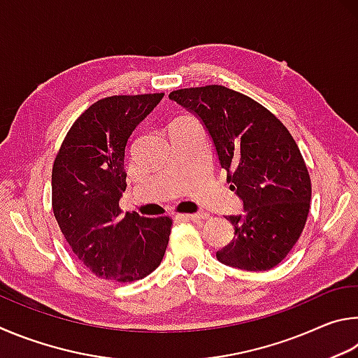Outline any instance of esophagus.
<instances>
[{"instance_id": "1", "label": "esophagus", "mask_w": 358, "mask_h": 358, "mask_svg": "<svg viewBox=\"0 0 358 358\" xmlns=\"http://www.w3.org/2000/svg\"><path fill=\"white\" fill-rule=\"evenodd\" d=\"M178 217L182 220H206V218H209V214L201 212V214H179Z\"/></svg>"}]
</instances>
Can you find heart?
Masks as SVG:
<instances>
[{
	"mask_svg": "<svg viewBox=\"0 0 358 358\" xmlns=\"http://www.w3.org/2000/svg\"><path fill=\"white\" fill-rule=\"evenodd\" d=\"M190 119H193L192 116H187V115H184V116H179L178 119H174L173 122H184V121H190Z\"/></svg>",
	"mask_w": 358,
	"mask_h": 358,
	"instance_id": "heart-1",
	"label": "heart"
}]
</instances>
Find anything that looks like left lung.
Returning a JSON list of instances; mask_svg holds the SVG:
<instances>
[{"instance_id":"8db88e82","label":"left lung","mask_w":358,"mask_h":358,"mask_svg":"<svg viewBox=\"0 0 358 358\" xmlns=\"http://www.w3.org/2000/svg\"><path fill=\"white\" fill-rule=\"evenodd\" d=\"M199 117L214 143L243 214L229 215L234 239L217 252L223 264L268 271L296 245L310 212L311 179L283 122L248 96L220 85L169 94Z\"/></svg>"}]
</instances>
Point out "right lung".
I'll return each instance as SVG.
<instances>
[{
	"label": "right lung",
	"instance_id": "obj_1",
	"mask_svg": "<svg viewBox=\"0 0 358 358\" xmlns=\"http://www.w3.org/2000/svg\"><path fill=\"white\" fill-rule=\"evenodd\" d=\"M165 94L111 96L92 103L72 124L56 154L52 206L75 256L113 283L148 277L160 266L171 234L169 217L122 214L125 146L131 131Z\"/></svg>",
	"mask_w": 358,
	"mask_h": 358
}]
</instances>
